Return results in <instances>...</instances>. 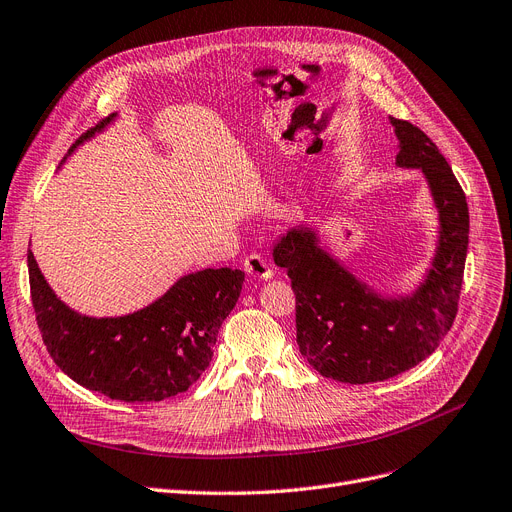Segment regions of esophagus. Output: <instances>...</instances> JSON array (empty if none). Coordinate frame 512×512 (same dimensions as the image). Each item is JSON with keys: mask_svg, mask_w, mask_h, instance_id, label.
<instances>
[{"mask_svg": "<svg viewBox=\"0 0 512 512\" xmlns=\"http://www.w3.org/2000/svg\"><path fill=\"white\" fill-rule=\"evenodd\" d=\"M244 272L251 274L253 278H261V280H270L274 276L272 265L261 255H255V253L244 259Z\"/></svg>", "mask_w": 512, "mask_h": 512, "instance_id": "obj_1", "label": "esophagus"}]
</instances>
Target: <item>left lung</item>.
Instances as JSON below:
<instances>
[{
  "label": "left lung",
  "instance_id": "obj_1",
  "mask_svg": "<svg viewBox=\"0 0 512 512\" xmlns=\"http://www.w3.org/2000/svg\"><path fill=\"white\" fill-rule=\"evenodd\" d=\"M389 121L399 142L395 165L425 175L439 219L435 255L414 291H374L322 247L318 228H291L274 247L295 291L301 355L326 379L351 385L393 379L439 347L456 318L469 249V207L452 167L425 131Z\"/></svg>",
  "mask_w": 512,
  "mask_h": 512
}]
</instances>
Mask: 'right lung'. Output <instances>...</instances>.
Returning <instances> with one entry per match:
<instances>
[{"label":"right lung","mask_w":512,"mask_h":512,"mask_svg":"<svg viewBox=\"0 0 512 512\" xmlns=\"http://www.w3.org/2000/svg\"><path fill=\"white\" fill-rule=\"evenodd\" d=\"M115 119L117 113L85 131L69 154ZM27 261L33 309L52 360L81 387L119 402H161L188 391L209 366L244 280L240 270L207 268L182 276L133 314L94 318L52 291L31 251Z\"/></svg>","instance_id":"right-lung-1"}]
</instances>
